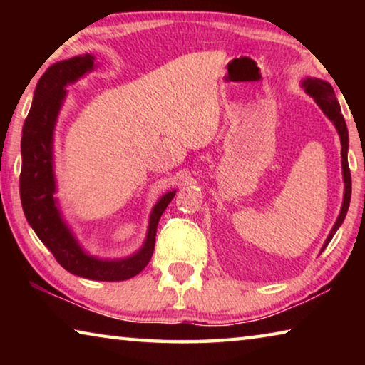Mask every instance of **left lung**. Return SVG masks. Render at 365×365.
I'll return each instance as SVG.
<instances>
[{
  "label": "left lung",
  "instance_id": "left-lung-1",
  "mask_svg": "<svg viewBox=\"0 0 365 365\" xmlns=\"http://www.w3.org/2000/svg\"><path fill=\"white\" fill-rule=\"evenodd\" d=\"M302 86H304L306 91L311 95L316 103L320 106V109L324 110V114L329 117V119L335 123L336 130L339 133V140H341V165H343V178H344V197H343V206H341V212H339L338 219L333 225L331 232L329 235V238L325 240L322 251L327 248V245L330 243V240L333 238V235L338 230V227L343 224V220L346 217V212H348L349 207V201H351V172H349V164H348V128H346V122L344 117L341 114V108L336 101L335 91H333L331 85L324 82V80L319 78H306L302 82Z\"/></svg>",
  "mask_w": 365,
  "mask_h": 365
}]
</instances>
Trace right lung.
<instances>
[{
  "instance_id": "1",
  "label": "right lung",
  "mask_w": 365,
  "mask_h": 365,
  "mask_svg": "<svg viewBox=\"0 0 365 365\" xmlns=\"http://www.w3.org/2000/svg\"><path fill=\"white\" fill-rule=\"evenodd\" d=\"M95 67V56L83 54L48 67L36 83L32 108L22 128V169L21 201L29 224L43 245L53 252L56 261L73 275L100 282L128 280L143 270L154 251L156 230L160 215L165 211L175 191L165 193L154 206L146 242L137 255L120 261H101L85 255L69 228L61 219L54 200L53 174V130L61 104L66 96L64 86L76 82Z\"/></svg>"
}]
</instances>
